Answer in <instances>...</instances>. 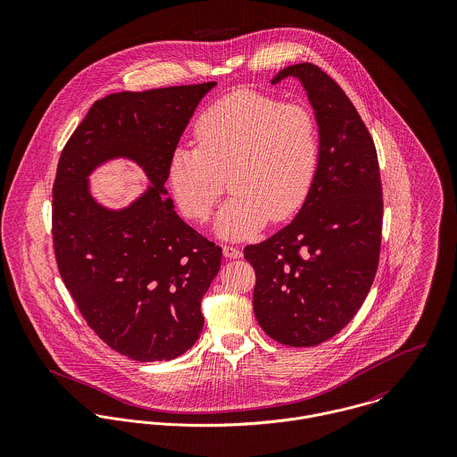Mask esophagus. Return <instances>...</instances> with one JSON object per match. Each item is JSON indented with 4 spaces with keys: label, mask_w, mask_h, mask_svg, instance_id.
Segmentation results:
<instances>
[{
    "label": "esophagus",
    "mask_w": 457,
    "mask_h": 457,
    "mask_svg": "<svg viewBox=\"0 0 457 457\" xmlns=\"http://www.w3.org/2000/svg\"><path fill=\"white\" fill-rule=\"evenodd\" d=\"M223 255L227 259H241L243 257V252L236 246H223Z\"/></svg>",
    "instance_id": "1"
}]
</instances>
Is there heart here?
Returning <instances> with one entry per match:
<instances>
[{"label": "heart", "mask_w": 457, "mask_h": 457, "mask_svg": "<svg viewBox=\"0 0 457 457\" xmlns=\"http://www.w3.org/2000/svg\"><path fill=\"white\" fill-rule=\"evenodd\" d=\"M198 147H176L169 183L185 216L205 221L230 174L234 196L220 209L216 234L241 241L272 218L295 214L312 192L320 160L315 116L253 89H236L196 120Z\"/></svg>", "instance_id": "obj_1"}]
</instances>
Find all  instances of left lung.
I'll return each instance as SVG.
<instances>
[{"label":"left lung","instance_id":"obj_1","mask_svg":"<svg viewBox=\"0 0 457 457\" xmlns=\"http://www.w3.org/2000/svg\"><path fill=\"white\" fill-rule=\"evenodd\" d=\"M297 79L313 107L320 160L297 216L245 248L255 269L253 312L265 334L288 346H315L346 326L377 274L382 183L375 142L345 91L312 63L279 70L270 84Z\"/></svg>","mask_w":457,"mask_h":457}]
</instances>
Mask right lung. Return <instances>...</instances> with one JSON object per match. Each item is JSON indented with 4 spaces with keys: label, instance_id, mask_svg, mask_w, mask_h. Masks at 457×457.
Listing matches in <instances>:
<instances>
[{
    "label": "right lung",
    "instance_id": "obj_1",
    "mask_svg": "<svg viewBox=\"0 0 457 457\" xmlns=\"http://www.w3.org/2000/svg\"><path fill=\"white\" fill-rule=\"evenodd\" d=\"M204 82L114 93L93 104L62 153L53 188V237L60 274L79 312L112 350L140 362L170 361L200 337V301L221 265V248L174 211L163 187L169 160ZM125 157L148 188L112 210L90 195L88 176Z\"/></svg>",
    "mask_w": 457,
    "mask_h": 457
}]
</instances>
